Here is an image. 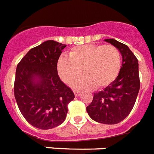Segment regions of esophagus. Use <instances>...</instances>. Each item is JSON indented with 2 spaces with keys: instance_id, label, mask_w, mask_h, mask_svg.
<instances>
[{
  "instance_id": "esophagus-1",
  "label": "esophagus",
  "mask_w": 154,
  "mask_h": 154,
  "mask_svg": "<svg viewBox=\"0 0 154 154\" xmlns=\"http://www.w3.org/2000/svg\"><path fill=\"white\" fill-rule=\"evenodd\" d=\"M74 94H75V95L76 97H78V96L81 95L82 92H81L80 91H77V90H76V91H74Z\"/></svg>"
}]
</instances>
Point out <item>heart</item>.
<instances>
[{
    "mask_svg": "<svg viewBox=\"0 0 154 154\" xmlns=\"http://www.w3.org/2000/svg\"><path fill=\"white\" fill-rule=\"evenodd\" d=\"M121 56L112 45H86L72 48L68 57L61 56L57 60L60 77L72 83L82 75L75 86L82 88L101 89L109 86L119 75Z\"/></svg>",
    "mask_w": 154,
    "mask_h": 154,
    "instance_id": "obj_1",
    "label": "heart"
}]
</instances>
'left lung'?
I'll use <instances>...</instances> for the list:
<instances>
[{"label": "left lung", "mask_w": 154, "mask_h": 154, "mask_svg": "<svg viewBox=\"0 0 154 154\" xmlns=\"http://www.w3.org/2000/svg\"><path fill=\"white\" fill-rule=\"evenodd\" d=\"M105 42L116 47L123 58L119 75L103 91L94 94L86 111L92 120L105 124H116L131 112L140 89L138 59L128 45L115 40Z\"/></svg>", "instance_id": "1"}]
</instances>
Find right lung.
Instances as JSON below:
<instances>
[{"mask_svg": "<svg viewBox=\"0 0 154 154\" xmlns=\"http://www.w3.org/2000/svg\"><path fill=\"white\" fill-rule=\"evenodd\" d=\"M65 47L55 41L44 42L30 49L16 68L14 94L18 107L26 121L39 129L63 123L75 97L57 73V60Z\"/></svg>", "mask_w": 154, "mask_h": 154, "instance_id": "1", "label": "right lung"}]
</instances>
